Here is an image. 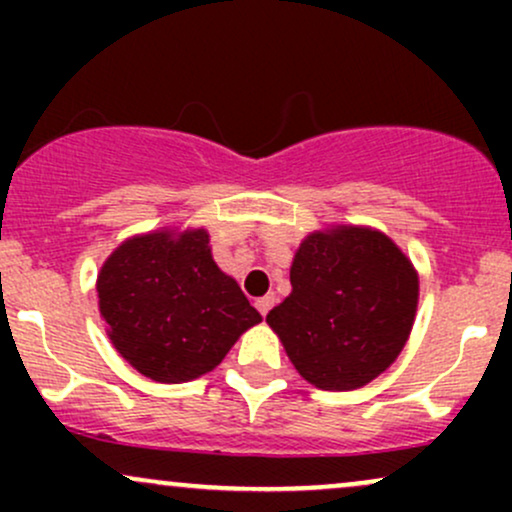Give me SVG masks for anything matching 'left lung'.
Wrapping results in <instances>:
<instances>
[{"label": "left lung", "mask_w": 512, "mask_h": 512, "mask_svg": "<svg viewBox=\"0 0 512 512\" xmlns=\"http://www.w3.org/2000/svg\"><path fill=\"white\" fill-rule=\"evenodd\" d=\"M98 305L120 356L156 383H187L262 322L216 267L204 228L125 240L98 274Z\"/></svg>", "instance_id": "left-lung-1"}]
</instances>
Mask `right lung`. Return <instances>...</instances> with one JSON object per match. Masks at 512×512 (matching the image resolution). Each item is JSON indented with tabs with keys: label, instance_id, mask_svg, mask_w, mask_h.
I'll list each match as a JSON object with an SVG mask.
<instances>
[{
	"label": "right lung",
	"instance_id": "right-lung-1",
	"mask_svg": "<svg viewBox=\"0 0 512 512\" xmlns=\"http://www.w3.org/2000/svg\"><path fill=\"white\" fill-rule=\"evenodd\" d=\"M419 303L402 250L368 228L310 233L291 264V296L269 310L298 373L320 390H356L395 363Z\"/></svg>",
	"mask_w": 512,
	"mask_h": 512
}]
</instances>
